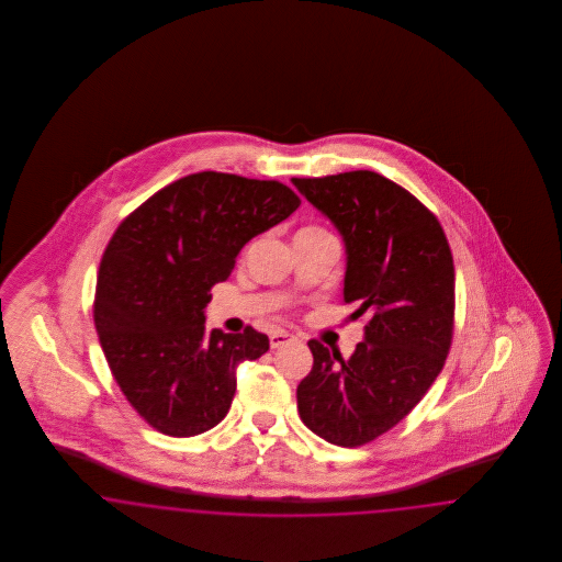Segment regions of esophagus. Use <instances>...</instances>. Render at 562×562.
Wrapping results in <instances>:
<instances>
[{"instance_id":"1","label":"esophagus","mask_w":562,"mask_h":562,"mask_svg":"<svg viewBox=\"0 0 562 562\" xmlns=\"http://www.w3.org/2000/svg\"><path fill=\"white\" fill-rule=\"evenodd\" d=\"M294 337L291 333H286V330H276V333H271V337H269V346L271 348H282V346H286L289 341H293Z\"/></svg>"}]
</instances>
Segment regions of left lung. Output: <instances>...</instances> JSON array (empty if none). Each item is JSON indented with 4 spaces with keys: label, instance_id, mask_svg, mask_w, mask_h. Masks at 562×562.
<instances>
[{
    "label": "left lung",
    "instance_id": "left-lung-1",
    "mask_svg": "<svg viewBox=\"0 0 562 562\" xmlns=\"http://www.w3.org/2000/svg\"><path fill=\"white\" fill-rule=\"evenodd\" d=\"M346 244L344 299L367 316L344 360L318 341L296 387L301 422L326 442L360 447L401 424L442 371L453 339V255L438 218L394 181L351 170L293 179Z\"/></svg>",
    "mask_w": 562,
    "mask_h": 562
}]
</instances>
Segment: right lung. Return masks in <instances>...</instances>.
I'll use <instances>...</instances> for the list:
<instances>
[{"mask_svg":"<svg viewBox=\"0 0 562 562\" xmlns=\"http://www.w3.org/2000/svg\"><path fill=\"white\" fill-rule=\"evenodd\" d=\"M278 181L225 172L189 175L128 214L101 259L94 326L126 401L166 436L214 428L236 394L244 360L268 335L206 330L204 310L241 246L299 209Z\"/></svg>","mask_w":562,"mask_h":562,"instance_id":"1","label":"right lung"}]
</instances>
